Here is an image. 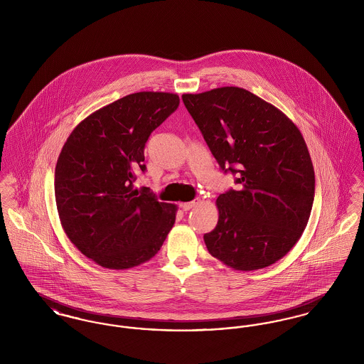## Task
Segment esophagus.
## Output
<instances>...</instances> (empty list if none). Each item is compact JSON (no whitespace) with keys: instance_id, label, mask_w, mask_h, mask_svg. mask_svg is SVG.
Wrapping results in <instances>:
<instances>
[{"instance_id":"esophagus-1","label":"esophagus","mask_w":364,"mask_h":364,"mask_svg":"<svg viewBox=\"0 0 364 364\" xmlns=\"http://www.w3.org/2000/svg\"><path fill=\"white\" fill-rule=\"evenodd\" d=\"M200 203L199 199L192 200V202H186V203H180V208H183V211H188L191 208H196Z\"/></svg>"}]
</instances>
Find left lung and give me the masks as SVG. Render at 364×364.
I'll return each mask as SVG.
<instances>
[{"label": "left lung", "mask_w": 364, "mask_h": 364, "mask_svg": "<svg viewBox=\"0 0 364 364\" xmlns=\"http://www.w3.org/2000/svg\"><path fill=\"white\" fill-rule=\"evenodd\" d=\"M183 102L221 169L237 174L239 188L215 202L218 223L203 236L208 252L242 272L276 263L299 242L311 214L315 176L301 132L240 87L183 94Z\"/></svg>", "instance_id": "8db88e82"}]
</instances>
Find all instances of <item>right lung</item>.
I'll return each mask as SVG.
<instances>
[{
	"instance_id": "add662e5",
	"label": "right lung",
	"mask_w": 364,
	"mask_h": 364,
	"mask_svg": "<svg viewBox=\"0 0 364 364\" xmlns=\"http://www.w3.org/2000/svg\"><path fill=\"white\" fill-rule=\"evenodd\" d=\"M180 104L173 92L140 91L106 105L70 132L57 159L54 195L68 239L100 266L124 270L151 259L177 206L134 187L144 146Z\"/></svg>"
}]
</instances>
